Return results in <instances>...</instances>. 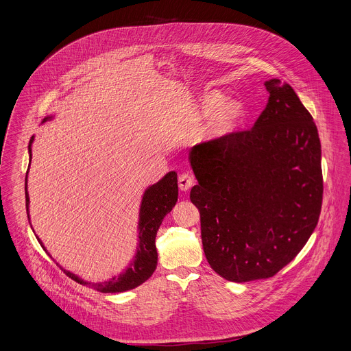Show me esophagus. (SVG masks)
I'll return each mask as SVG.
<instances>
[{"label": "esophagus", "mask_w": 351, "mask_h": 351, "mask_svg": "<svg viewBox=\"0 0 351 351\" xmlns=\"http://www.w3.org/2000/svg\"><path fill=\"white\" fill-rule=\"evenodd\" d=\"M194 184V178L189 173H182L179 176V189L182 191H187Z\"/></svg>", "instance_id": "obj_1"}]
</instances>
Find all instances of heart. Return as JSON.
<instances>
[{"mask_svg":"<svg viewBox=\"0 0 351 351\" xmlns=\"http://www.w3.org/2000/svg\"><path fill=\"white\" fill-rule=\"evenodd\" d=\"M219 90H213L204 94L198 101V118L210 121L206 128V138L219 141L230 137L245 119V108L239 99H227Z\"/></svg>","mask_w":351,"mask_h":351,"instance_id":"1","label":"heart"}]
</instances>
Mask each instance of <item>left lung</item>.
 I'll list each match as a JSON object with an SVG mask.
<instances>
[{
    "instance_id": "1",
    "label": "left lung",
    "mask_w": 351,
    "mask_h": 351,
    "mask_svg": "<svg viewBox=\"0 0 351 351\" xmlns=\"http://www.w3.org/2000/svg\"><path fill=\"white\" fill-rule=\"evenodd\" d=\"M269 98L254 126L194 145L204 254L230 282L268 279L313 234L322 206L321 141L311 114L290 84L265 82Z\"/></svg>"
}]
</instances>
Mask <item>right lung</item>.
I'll list each match as a JSON object with an SVG mask.
<instances>
[{
    "label": "right lung",
    "instance_id": "add662e5",
    "mask_svg": "<svg viewBox=\"0 0 351 351\" xmlns=\"http://www.w3.org/2000/svg\"><path fill=\"white\" fill-rule=\"evenodd\" d=\"M51 119L53 117H45L41 123ZM33 140H34V136L30 138V143H29V167L32 161ZM25 195H26V213L30 221V215H29L30 198L27 193V175L25 179ZM176 202H178V175L175 171L168 172L160 182L148 186L145 189L141 198L140 213H138V226H137L138 240H137L136 253L132 261L129 263V265L118 276H114L106 282H88L75 275L73 272L62 268L64 272L75 282L93 287L94 290L101 291V293H122L140 286L153 275V272L157 268L158 254H157V247H156V236L162 223V219L165 218L167 214L172 211ZM30 228L33 229L32 223H30ZM36 237L41 244V247L47 252V248L44 247L40 237L38 236ZM47 254L51 257V254L48 252Z\"/></svg>",
    "mask_w": 351,
    "mask_h": 351
}]
</instances>
